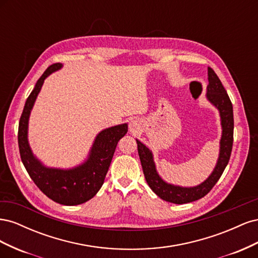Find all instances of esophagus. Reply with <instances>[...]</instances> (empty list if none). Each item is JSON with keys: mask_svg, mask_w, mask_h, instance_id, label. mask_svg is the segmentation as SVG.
<instances>
[{"mask_svg": "<svg viewBox=\"0 0 258 258\" xmlns=\"http://www.w3.org/2000/svg\"><path fill=\"white\" fill-rule=\"evenodd\" d=\"M130 130L131 131H135L136 130V123L135 122H131L130 123Z\"/></svg>", "mask_w": 258, "mask_h": 258, "instance_id": "obj_1", "label": "esophagus"}]
</instances>
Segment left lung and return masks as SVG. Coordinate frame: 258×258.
<instances>
[{
  "label": "left lung",
  "instance_id": "8db88e82",
  "mask_svg": "<svg viewBox=\"0 0 258 258\" xmlns=\"http://www.w3.org/2000/svg\"><path fill=\"white\" fill-rule=\"evenodd\" d=\"M209 85L207 87V99L220 112L222 124V138L220 142V156L213 172L201 184L194 187H182L168 184L156 171L153 154L150 148L137 140L138 153L141 160L143 173L151 189L162 200L176 205L188 204L196 201L213 188L228 165L233 143V112L231 101L225 90L222 82L211 68H208Z\"/></svg>",
  "mask_w": 258,
  "mask_h": 258
}]
</instances>
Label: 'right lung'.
I'll use <instances>...</instances> for the list:
<instances>
[{
  "label": "right lung",
  "mask_w": 258,
  "mask_h": 258,
  "mask_svg": "<svg viewBox=\"0 0 258 258\" xmlns=\"http://www.w3.org/2000/svg\"><path fill=\"white\" fill-rule=\"evenodd\" d=\"M61 68V63L48 67L28 97L19 121L18 145L23 166L38 188L60 205L76 206L96 196L103 185L117 143L127 134L128 124H117L101 131L91 146L88 158L82 165L72 169L45 167L33 155L29 145V117L45 79Z\"/></svg>",
  "instance_id": "right-lung-1"
}]
</instances>
